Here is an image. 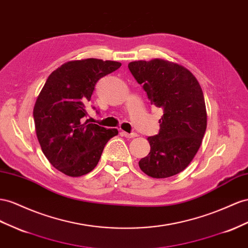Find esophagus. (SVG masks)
Masks as SVG:
<instances>
[{"mask_svg":"<svg viewBox=\"0 0 248 248\" xmlns=\"http://www.w3.org/2000/svg\"><path fill=\"white\" fill-rule=\"evenodd\" d=\"M122 135H123L125 138H128V139H131V138H136V137H138V133H136V132H131V133H128V132L122 131Z\"/></svg>","mask_w":248,"mask_h":248,"instance_id":"34e87169","label":"esophagus"}]
</instances>
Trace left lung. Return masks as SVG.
<instances>
[{"label": "left lung", "instance_id": "left-lung-1", "mask_svg": "<svg viewBox=\"0 0 248 248\" xmlns=\"http://www.w3.org/2000/svg\"><path fill=\"white\" fill-rule=\"evenodd\" d=\"M128 69L151 104L163 110L158 133L147 138L150 152L140 168L153 178L176 175L195 156L206 129L202 90L189 70L167 60H140Z\"/></svg>", "mask_w": 248, "mask_h": 248}]
</instances>
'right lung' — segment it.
I'll return each mask as SVG.
<instances>
[{
  "label": "right lung",
  "mask_w": 248,
  "mask_h": 248,
  "mask_svg": "<svg viewBox=\"0 0 248 248\" xmlns=\"http://www.w3.org/2000/svg\"><path fill=\"white\" fill-rule=\"evenodd\" d=\"M120 66L96 58L69 62L51 73L39 93L33 109L37 140L51 165L65 175L91 172L106 143L118 135L115 128L82 122V118L88 116L86 104L97 82Z\"/></svg>",
  "instance_id": "right-lung-1"
}]
</instances>
